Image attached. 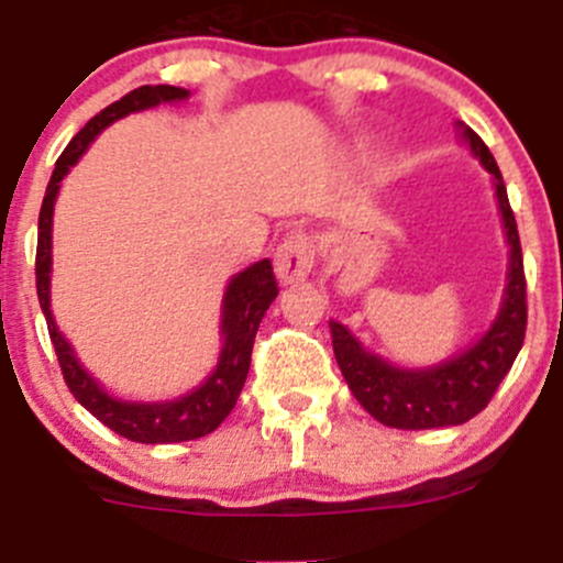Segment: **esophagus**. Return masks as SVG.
Wrapping results in <instances>:
<instances>
[{"mask_svg":"<svg viewBox=\"0 0 563 563\" xmlns=\"http://www.w3.org/2000/svg\"><path fill=\"white\" fill-rule=\"evenodd\" d=\"M313 269V244L306 232H288L275 252V275L283 286L300 283Z\"/></svg>","mask_w":563,"mask_h":563,"instance_id":"34e87169","label":"esophagus"}]
</instances>
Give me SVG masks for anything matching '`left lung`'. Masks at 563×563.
I'll return each instance as SVG.
<instances>
[{"instance_id":"1","label":"left lung","mask_w":563,"mask_h":563,"mask_svg":"<svg viewBox=\"0 0 563 563\" xmlns=\"http://www.w3.org/2000/svg\"><path fill=\"white\" fill-rule=\"evenodd\" d=\"M460 129H463V140L468 143L471 154L494 176L505 238L510 246L508 286H505L503 308L496 313L494 325L449 362L427 369H407L364 351L362 342L347 328L331 322L333 356H336L344 382L356 395V401L378 423L393 429L457 427L483 412L499 382L514 367L521 342H525V328H528V283H525V266H521L519 230H516L503 174L488 145L468 125H460Z\"/></svg>"}]
</instances>
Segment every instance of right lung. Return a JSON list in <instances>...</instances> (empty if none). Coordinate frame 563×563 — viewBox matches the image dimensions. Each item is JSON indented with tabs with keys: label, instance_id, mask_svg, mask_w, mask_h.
Returning a JSON list of instances; mask_svg holds the SVG:
<instances>
[{
	"label": "right lung",
	"instance_id": "right-lung-1",
	"mask_svg": "<svg viewBox=\"0 0 563 563\" xmlns=\"http://www.w3.org/2000/svg\"><path fill=\"white\" fill-rule=\"evenodd\" d=\"M187 95H190L187 89L168 84L140 86L134 92L123 95L120 100L106 106L100 114H95L73 136V143L58 156L53 176H49L47 194H44L42 212H38L35 291H38V302H42V311L47 317V331L49 339H53L64 382H67L69 393L78 398L80 407L89 409L111 432L134 440V443H181V440L205 438V434L216 432L221 427V420L232 412L238 395L244 389L257 325H261L263 313L269 311V306L277 297V280L269 261L252 263L250 269L238 272L232 277L224 291V306H221V336H224V344H221L219 364H216V369H212L210 378L201 387L181 395V398H174V401L143 404L123 401V398L109 395L80 367L69 342L58 331V325H55L53 311H49V275H53V207L55 199H58L60 179L69 174V168L86 154V148L92 145V140L106 125L125 118L131 111H145L159 103H174V100H185Z\"/></svg>",
	"mask_w": 563,
	"mask_h": 563
}]
</instances>
